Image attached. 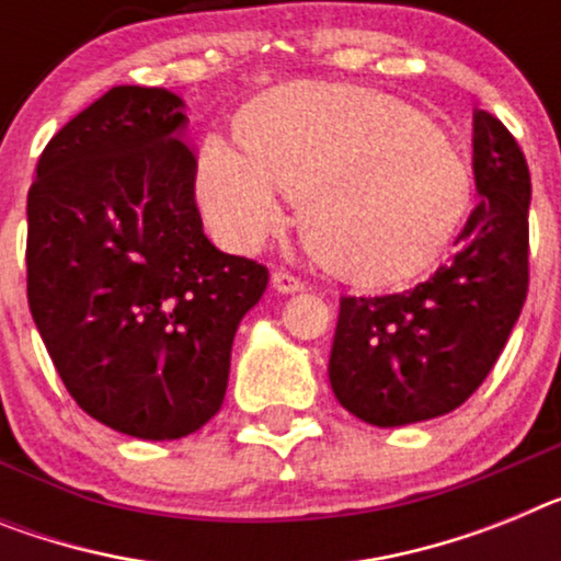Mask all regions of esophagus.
I'll use <instances>...</instances> for the list:
<instances>
[{"label": "esophagus", "instance_id": "34e87169", "mask_svg": "<svg viewBox=\"0 0 561 561\" xmlns=\"http://www.w3.org/2000/svg\"><path fill=\"white\" fill-rule=\"evenodd\" d=\"M272 289L280 291V295H295V291H304V280L291 275V272L277 270L275 275H272Z\"/></svg>", "mask_w": 561, "mask_h": 561}]
</instances>
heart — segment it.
Masks as SVG:
<instances>
[{"label": "heart", "mask_w": 561, "mask_h": 561, "mask_svg": "<svg viewBox=\"0 0 561 561\" xmlns=\"http://www.w3.org/2000/svg\"><path fill=\"white\" fill-rule=\"evenodd\" d=\"M234 144L207 141L195 195L224 241L255 249L300 204L309 255L360 289L425 272L471 207L466 158L394 95L352 84H284L234 118Z\"/></svg>", "instance_id": "b5f03b06"}]
</instances>
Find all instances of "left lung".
Instances as JSON below:
<instances>
[{
    "label": "left lung",
    "mask_w": 561,
    "mask_h": 561,
    "mask_svg": "<svg viewBox=\"0 0 561 561\" xmlns=\"http://www.w3.org/2000/svg\"><path fill=\"white\" fill-rule=\"evenodd\" d=\"M480 201L459 252L414 289L340 298L329 382L363 423L394 428L459 409L494 368L528 295L530 172L508 127L473 113Z\"/></svg>",
    "instance_id": "8db88e82"
}]
</instances>
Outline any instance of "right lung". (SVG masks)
I'll use <instances>...</instances> for the list:
<instances>
[{
  "label": "right lung",
  "instance_id": "right-lung-1",
  "mask_svg": "<svg viewBox=\"0 0 561 561\" xmlns=\"http://www.w3.org/2000/svg\"><path fill=\"white\" fill-rule=\"evenodd\" d=\"M184 102L113 88L61 127L27 193V304L65 389L138 439L218 414L243 314L270 272L227 255L195 207Z\"/></svg>",
  "mask_w": 561,
  "mask_h": 561
}]
</instances>
